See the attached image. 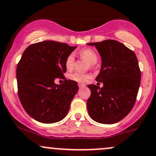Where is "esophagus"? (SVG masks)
<instances>
[{
	"label": "esophagus",
	"mask_w": 156,
	"mask_h": 156,
	"mask_svg": "<svg viewBox=\"0 0 156 156\" xmlns=\"http://www.w3.org/2000/svg\"><path fill=\"white\" fill-rule=\"evenodd\" d=\"M85 86H86V85L83 84V83H78V87H79V88H83V87H85Z\"/></svg>",
	"instance_id": "obj_1"
}]
</instances>
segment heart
<instances>
[{
    "label": "heart",
    "mask_w": 156,
    "mask_h": 156,
    "mask_svg": "<svg viewBox=\"0 0 156 156\" xmlns=\"http://www.w3.org/2000/svg\"><path fill=\"white\" fill-rule=\"evenodd\" d=\"M80 56L82 57L83 59L86 60L90 64L93 66L97 63L98 60H99V57H98L97 53L92 48H84L81 50L79 53ZM74 64H75V57L73 54L69 55L66 57L65 61V66L66 67L67 69L70 70L74 67ZM69 78L73 81H77L79 83H85L90 78V76L87 74H83L75 72L69 75Z\"/></svg>",
    "instance_id": "obj_1"
}]
</instances>
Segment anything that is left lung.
Returning <instances> with one entry per match:
<instances>
[{"label": "left lung", "instance_id": "left-lung-1", "mask_svg": "<svg viewBox=\"0 0 156 156\" xmlns=\"http://www.w3.org/2000/svg\"><path fill=\"white\" fill-rule=\"evenodd\" d=\"M87 45L96 47L101 57L96 80L103 83L101 88L87 86L91 91L87 101L88 113L99 123H116L129 114L136 101L141 77L137 57L133 51L113 39Z\"/></svg>", "mask_w": 156, "mask_h": 156}]
</instances>
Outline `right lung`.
<instances>
[{"label":"right lung","mask_w":156,"mask_h":156,"mask_svg":"<svg viewBox=\"0 0 156 156\" xmlns=\"http://www.w3.org/2000/svg\"><path fill=\"white\" fill-rule=\"evenodd\" d=\"M76 48L46 40L29 45L17 65L18 95L26 112L36 120L53 123L63 119L78 90V83L66 80V57ZM65 80L56 85L54 80Z\"/></svg>","instance_id":"obj_1"}]
</instances>
